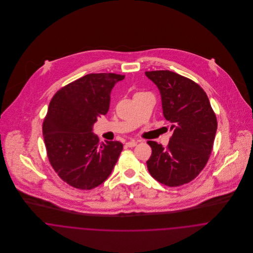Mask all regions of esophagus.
<instances>
[{
    "mask_svg": "<svg viewBox=\"0 0 253 253\" xmlns=\"http://www.w3.org/2000/svg\"><path fill=\"white\" fill-rule=\"evenodd\" d=\"M126 145L127 147H135V146L137 145V141H135V140H131V141L126 142Z\"/></svg>",
    "mask_w": 253,
    "mask_h": 253,
    "instance_id": "obj_1",
    "label": "esophagus"
}]
</instances>
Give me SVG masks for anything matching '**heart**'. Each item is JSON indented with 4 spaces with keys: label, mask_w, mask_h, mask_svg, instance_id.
I'll use <instances>...</instances> for the list:
<instances>
[{
    "label": "heart",
    "mask_w": 253,
    "mask_h": 253,
    "mask_svg": "<svg viewBox=\"0 0 253 253\" xmlns=\"http://www.w3.org/2000/svg\"><path fill=\"white\" fill-rule=\"evenodd\" d=\"M139 93H142V92H139ZM139 93H137V94H139Z\"/></svg>",
    "instance_id": "obj_1"
}]
</instances>
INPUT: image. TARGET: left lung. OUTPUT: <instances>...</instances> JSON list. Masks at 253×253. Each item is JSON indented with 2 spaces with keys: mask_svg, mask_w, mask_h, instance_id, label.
I'll use <instances>...</instances> for the list:
<instances>
[{
  "mask_svg": "<svg viewBox=\"0 0 253 253\" xmlns=\"http://www.w3.org/2000/svg\"><path fill=\"white\" fill-rule=\"evenodd\" d=\"M158 86L163 113L172 135L167 148L147 143L152 155L147 168L153 178L169 187L195 179L206 167L212 151L216 116L205 90L194 81L169 70L147 71Z\"/></svg>",
  "mask_w": 253,
  "mask_h": 253,
  "instance_id": "8db88e82",
  "label": "left lung"
}]
</instances>
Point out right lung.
Instances as JSON below:
<instances>
[{
  "mask_svg": "<svg viewBox=\"0 0 253 253\" xmlns=\"http://www.w3.org/2000/svg\"><path fill=\"white\" fill-rule=\"evenodd\" d=\"M124 75H85L60 88L50 100L42 124L48 161L57 175L81 190L106 180L123 151L119 141L99 144L92 132L99 117L106 115L114 85Z\"/></svg>",
  "mask_w": 253,
  "mask_h": 253,
  "instance_id": "1",
  "label": "right lung"
}]
</instances>
